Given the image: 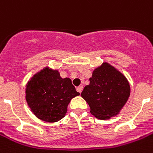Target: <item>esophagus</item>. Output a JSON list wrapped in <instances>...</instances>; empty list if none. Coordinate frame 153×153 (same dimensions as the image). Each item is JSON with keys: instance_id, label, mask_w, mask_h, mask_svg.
I'll return each instance as SVG.
<instances>
[{"instance_id": "34e87169", "label": "esophagus", "mask_w": 153, "mask_h": 153, "mask_svg": "<svg viewBox=\"0 0 153 153\" xmlns=\"http://www.w3.org/2000/svg\"><path fill=\"white\" fill-rule=\"evenodd\" d=\"M82 89H83V86H79L77 87V91L79 92V93H81L82 91Z\"/></svg>"}]
</instances>
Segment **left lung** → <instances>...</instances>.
I'll return each instance as SVG.
<instances>
[{"instance_id": "obj_1", "label": "left lung", "mask_w": 153, "mask_h": 153, "mask_svg": "<svg viewBox=\"0 0 153 153\" xmlns=\"http://www.w3.org/2000/svg\"><path fill=\"white\" fill-rule=\"evenodd\" d=\"M129 95L130 86L127 79L107 62L94 71L90 84L81 93L91 108V114L101 120L117 115Z\"/></svg>"}]
</instances>
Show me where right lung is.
Masks as SVG:
<instances>
[{"mask_svg":"<svg viewBox=\"0 0 153 153\" xmlns=\"http://www.w3.org/2000/svg\"><path fill=\"white\" fill-rule=\"evenodd\" d=\"M26 101L39 119L55 122L66 115L72 98L79 95L69 78L62 79L57 70L45 67L32 77L26 86Z\"/></svg>","mask_w":153,"mask_h":153,"instance_id":"1","label":"right lung"}]
</instances>
